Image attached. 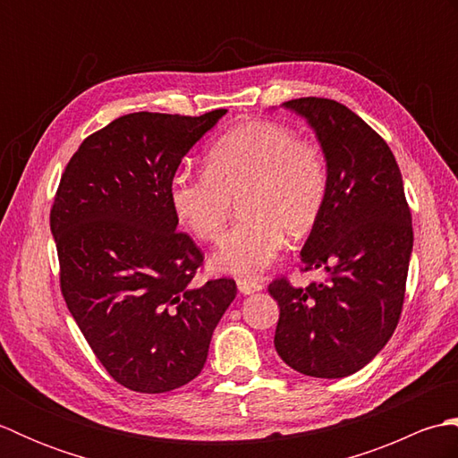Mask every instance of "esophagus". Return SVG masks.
<instances>
[{
	"label": "esophagus",
	"instance_id": "obj_1",
	"mask_svg": "<svg viewBox=\"0 0 458 458\" xmlns=\"http://www.w3.org/2000/svg\"><path fill=\"white\" fill-rule=\"evenodd\" d=\"M238 289L242 295H251L256 293V291L264 289V285L258 284V281H246V279H238Z\"/></svg>",
	"mask_w": 458,
	"mask_h": 458
}]
</instances>
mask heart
Returning <instances> with one entry per match:
<instances>
[{"mask_svg":"<svg viewBox=\"0 0 458 458\" xmlns=\"http://www.w3.org/2000/svg\"><path fill=\"white\" fill-rule=\"evenodd\" d=\"M328 192L325 155L277 122H251L212 143L207 169L173 174L171 207L194 236L216 242L240 197L244 216L224 236L212 266L256 279L274 264L289 236L315 226Z\"/></svg>","mask_w":458,"mask_h":458,"instance_id":"obj_1","label":"heart"}]
</instances>
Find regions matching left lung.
Returning <instances> with one entry per match:
<instances>
[{
	"instance_id": "obj_1",
	"label": "left lung",
	"mask_w": 458,
	"mask_h": 458,
	"mask_svg": "<svg viewBox=\"0 0 458 458\" xmlns=\"http://www.w3.org/2000/svg\"><path fill=\"white\" fill-rule=\"evenodd\" d=\"M313 128L328 192L301 250L305 271L327 281L293 287L276 279L274 344L287 366L313 377L358 372L392 338L402 315L413 250L411 212L394 153L346 106L327 98L281 104Z\"/></svg>"
}]
</instances>
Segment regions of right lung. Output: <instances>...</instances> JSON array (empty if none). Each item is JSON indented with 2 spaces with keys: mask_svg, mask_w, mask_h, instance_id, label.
<instances>
[{
  "mask_svg": "<svg viewBox=\"0 0 458 458\" xmlns=\"http://www.w3.org/2000/svg\"><path fill=\"white\" fill-rule=\"evenodd\" d=\"M226 110L135 112L86 138L51 208L61 291L86 343L128 390L163 394L200 374L234 279L194 285L202 251L169 200L184 155Z\"/></svg>",
  "mask_w": 458,
  "mask_h": 458,
  "instance_id": "right-lung-1",
  "label": "right lung"
}]
</instances>
